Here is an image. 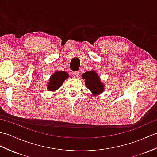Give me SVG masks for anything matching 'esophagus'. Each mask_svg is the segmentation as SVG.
I'll return each instance as SVG.
<instances>
[{
    "label": "esophagus",
    "mask_w": 157,
    "mask_h": 157,
    "mask_svg": "<svg viewBox=\"0 0 157 157\" xmlns=\"http://www.w3.org/2000/svg\"><path fill=\"white\" fill-rule=\"evenodd\" d=\"M79 75V71H74V72H73V75H74V78H78Z\"/></svg>",
    "instance_id": "34e87169"
}]
</instances>
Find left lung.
<instances>
[{
  "instance_id": "1",
  "label": "left lung",
  "mask_w": 157,
  "mask_h": 157,
  "mask_svg": "<svg viewBox=\"0 0 157 157\" xmlns=\"http://www.w3.org/2000/svg\"><path fill=\"white\" fill-rule=\"evenodd\" d=\"M82 78L85 79V84L90 90L93 96H98L104 91V83L101 81L100 76L95 70L86 71L82 75Z\"/></svg>"
}]
</instances>
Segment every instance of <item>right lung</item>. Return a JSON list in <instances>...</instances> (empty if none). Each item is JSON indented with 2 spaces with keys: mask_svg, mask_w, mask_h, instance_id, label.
<instances>
[{
  "mask_svg": "<svg viewBox=\"0 0 157 157\" xmlns=\"http://www.w3.org/2000/svg\"><path fill=\"white\" fill-rule=\"evenodd\" d=\"M69 75L66 71H56L51 75L47 83V90L49 92H55L63 84V83L66 79L69 78Z\"/></svg>",
  "mask_w": 157,
  "mask_h": 157,
  "instance_id": "1",
  "label": "right lung"
}]
</instances>
